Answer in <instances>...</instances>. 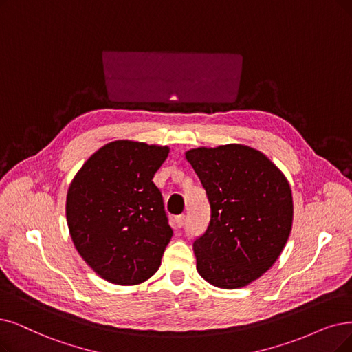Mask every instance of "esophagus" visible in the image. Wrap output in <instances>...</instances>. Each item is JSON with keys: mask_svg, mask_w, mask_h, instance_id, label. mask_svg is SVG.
<instances>
[{"mask_svg": "<svg viewBox=\"0 0 352 352\" xmlns=\"http://www.w3.org/2000/svg\"><path fill=\"white\" fill-rule=\"evenodd\" d=\"M186 223V217L185 215H179L175 218V227L176 228H184Z\"/></svg>", "mask_w": 352, "mask_h": 352, "instance_id": "esophagus-1", "label": "esophagus"}]
</instances>
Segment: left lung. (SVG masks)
<instances>
[{
    "label": "left lung",
    "mask_w": 352,
    "mask_h": 352,
    "mask_svg": "<svg viewBox=\"0 0 352 352\" xmlns=\"http://www.w3.org/2000/svg\"><path fill=\"white\" fill-rule=\"evenodd\" d=\"M185 157L210 204L209 227L193 243L196 270L215 287H244L270 269L289 240V180L264 153L244 144L190 148Z\"/></svg>",
    "instance_id": "left-lung-1"
}]
</instances>
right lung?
I'll return each instance as SVG.
<instances>
[{"label":"right lung","mask_w":352,"mask_h":352,"mask_svg":"<svg viewBox=\"0 0 352 352\" xmlns=\"http://www.w3.org/2000/svg\"><path fill=\"white\" fill-rule=\"evenodd\" d=\"M168 151L167 146L117 140L96 150L70 182V238L109 283L140 285L159 270L173 231L153 177Z\"/></svg>","instance_id":"add662e5"}]
</instances>
